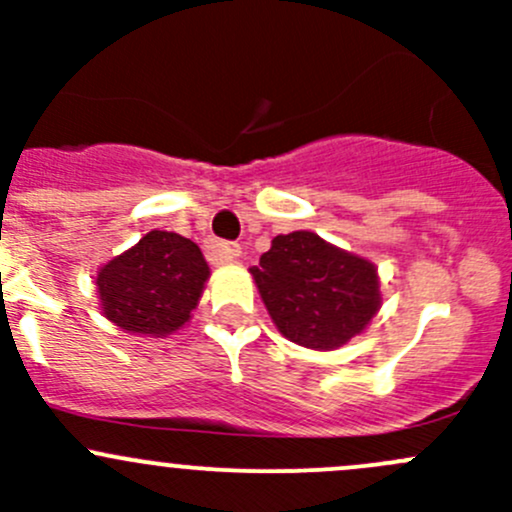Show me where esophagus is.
<instances>
[{
    "instance_id": "1",
    "label": "esophagus",
    "mask_w": 512,
    "mask_h": 512,
    "mask_svg": "<svg viewBox=\"0 0 512 512\" xmlns=\"http://www.w3.org/2000/svg\"><path fill=\"white\" fill-rule=\"evenodd\" d=\"M210 252H213L215 262H220V265H232V262L240 260L242 247L237 242H213Z\"/></svg>"
}]
</instances>
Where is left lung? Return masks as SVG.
<instances>
[{"label":"left lung","instance_id":"left-lung-1","mask_svg":"<svg viewBox=\"0 0 512 512\" xmlns=\"http://www.w3.org/2000/svg\"><path fill=\"white\" fill-rule=\"evenodd\" d=\"M250 275L277 332L314 352L359 337L381 307L374 262L309 230L277 235Z\"/></svg>","mask_w":512,"mask_h":512}]
</instances>
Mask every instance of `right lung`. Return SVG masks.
<instances>
[{
    "label": "right lung",
    "mask_w": 512,
    "mask_h": 512,
    "mask_svg": "<svg viewBox=\"0 0 512 512\" xmlns=\"http://www.w3.org/2000/svg\"><path fill=\"white\" fill-rule=\"evenodd\" d=\"M210 267L188 237L151 230L98 267L96 289L108 322L128 334L168 337L190 322Z\"/></svg>",
    "instance_id": "obj_1"
}]
</instances>
